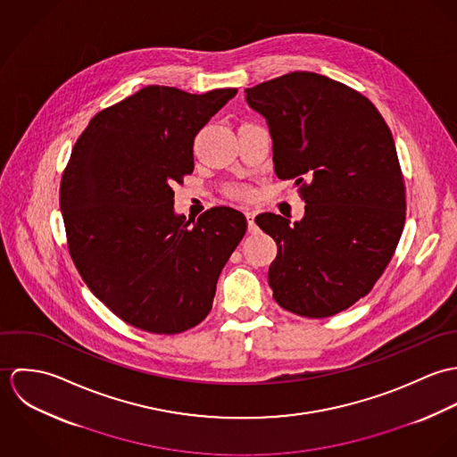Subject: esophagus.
I'll return each mask as SVG.
<instances>
[{"instance_id":"obj_1","label":"esophagus","mask_w":457,"mask_h":457,"mask_svg":"<svg viewBox=\"0 0 457 457\" xmlns=\"http://www.w3.org/2000/svg\"><path fill=\"white\" fill-rule=\"evenodd\" d=\"M245 214H246V220H248V230H250V232H257V225H255V214H257V212L252 211V209H248Z\"/></svg>"}]
</instances>
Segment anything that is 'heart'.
I'll return each instance as SVG.
<instances>
[{"label": "heart", "instance_id": "1", "mask_svg": "<svg viewBox=\"0 0 457 457\" xmlns=\"http://www.w3.org/2000/svg\"><path fill=\"white\" fill-rule=\"evenodd\" d=\"M232 195H241V190H237V188H234V190H232Z\"/></svg>", "mask_w": 457, "mask_h": 457}]
</instances>
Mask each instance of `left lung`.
Here are the masks:
<instances>
[{
	"label": "left lung",
	"mask_w": 457,
	"mask_h": 457,
	"mask_svg": "<svg viewBox=\"0 0 457 457\" xmlns=\"http://www.w3.org/2000/svg\"><path fill=\"white\" fill-rule=\"evenodd\" d=\"M267 123L274 172L301 187L304 216L257 225L278 245L274 301L301 317H332L364 297L391 262L404 225V185L391 130L361 93L313 71L246 89Z\"/></svg>",
	"instance_id": "obj_1"
}]
</instances>
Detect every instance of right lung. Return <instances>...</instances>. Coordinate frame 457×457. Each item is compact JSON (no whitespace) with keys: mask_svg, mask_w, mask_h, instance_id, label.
I'll return each instance as SVG.
<instances>
[{"mask_svg":"<svg viewBox=\"0 0 457 457\" xmlns=\"http://www.w3.org/2000/svg\"><path fill=\"white\" fill-rule=\"evenodd\" d=\"M236 87L192 95L145 86L98 112L73 145L60 205L82 279L127 324L178 334L212 308L246 218L212 207L190 225L172 185L194 172V140Z\"/></svg>","mask_w":457,"mask_h":457,"instance_id":"1","label":"right lung"}]
</instances>
